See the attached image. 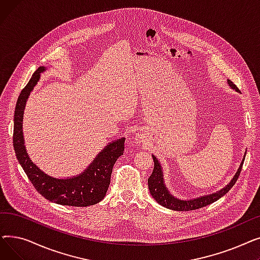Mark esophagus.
<instances>
[{
    "instance_id": "esophagus-1",
    "label": "esophagus",
    "mask_w": 260,
    "mask_h": 260,
    "mask_svg": "<svg viewBox=\"0 0 260 260\" xmlns=\"http://www.w3.org/2000/svg\"><path fill=\"white\" fill-rule=\"evenodd\" d=\"M139 138H141V137H140V136H139V135H136V140H137V139H139Z\"/></svg>"
}]
</instances>
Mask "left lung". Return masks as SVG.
Instances as JSON below:
<instances>
[{
	"label": "left lung",
	"mask_w": 260,
	"mask_h": 260,
	"mask_svg": "<svg viewBox=\"0 0 260 260\" xmlns=\"http://www.w3.org/2000/svg\"><path fill=\"white\" fill-rule=\"evenodd\" d=\"M228 84L230 87L239 91L238 88L236 87V85L233 84V82H232L231 80H228ZM245 154H247V151H245V153H244L243 159L240 163V166H239L236 174L234 175V177L232 178V180L230 181L229 184H226L221 189L217 190L216 193L203 195V196H200V197L194 198V199H185V200L177 198L173 194L170 193L169 188L167 187V184L165 183V175H163V170H162L160 162L156 158V156L152 155L153 160H154V170H153L152 175L149 176L147 179L149 193H151L153 198L160 204V206L165 207L167 209H170V210H173V211H194L197 209H201L203 207H207V206H209V204L217 201L218 199L224 196L232 188V186L235 184V182L237 181L238 177L240 175V171H241V168L243 165Z\"/></svg>",
	"instance_id": "left-lung-1"
}]
</instances>
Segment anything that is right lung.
<instances>
[{"label":"right lung","instance_id":"obj_1","mask_svg":"<svg viewBox=\"0 0 260 260\" xmlns=\"http://www.w3.org/2000/svg\"><path fill=\"white\" fill-rule=\"evenodd\" d=\"M46 70L45 66H40L18 98L13 119V147L16 156L32 185L47 200L62 206H92L106 195L113 167L124 151L125 138L122 137L108 143L83 172L64 179L52 177L35 165L24 144L23 116L27 99L39 82L41 74Z\"/></svg>","mask_w":260,"mask_h":260}]
</instances>
